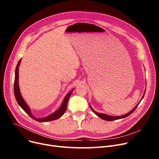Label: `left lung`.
I'll list each match as a JSON object with an SVG mask.
<instances>
[{
  "label": "left lung",
  "instance_id": "left-lung-1",
  "mask_svg": "<svg viewBox=\"0 0 159 159\" xmlns=\"http://www.w3.org/2000/svg\"><path fill=\"white\" fill-rule=\"evenodd\" d=\"M145 92H146V89H145V91H144V94H143V97H142L141 100H140V101H139V102L135 106V107L134 108H133V109L132 110H131V111H130L129 112H128V113L125 114V115H121V116H111V115H109L102 113H98V112L95 111L93 109L92 107H91V106L90 105V104H89V107H90V108H91V110L93 111V113H94L96 115H97V116H98V117H100V118L103 119V120H107V121H112V120H118V119H124V118H125V117H127L128 116H129V115H131L133 111H134L135 110L137 107L138 105L140 104V101H141L142 100H143V98H144Z\"/></svg>",
  "mask_w": 159,
  "mask_h": 159
}]
</instances>
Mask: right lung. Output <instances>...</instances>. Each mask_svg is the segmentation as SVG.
Returning <instances> with one entry per match:
<instances>
[{"label":"right lung","mask_w":159,"mask_h":159,"mask_svg":"<svg viewBox=\"0 0 159 159\" xmlns=\"http://www.w3.org/2000/svg\"><path fill=\"white\" fill-rule=\"evenodd\" d=\"M21 62V58L18 62L17 65H16V69H15V82H14V93H15V97L16 98V101L17 102L18 104L21 107L22 109L26 112L28 115L30 116L31 118L33 119H34L35 120L40 122H48V121H52V120H55L58 119H59L60 117L64 115L66 110V107H67V104H68V100L72 93V91H73L74 89H71L70 92L66 95L64 97L63 101L62 102L61 106L59 107L58 109H57L56 111H55L52 114H50L45 117L43 118H38L35 116L33 115L31 113V110L30 109V107L27 104L26 101H24V99L22 97L20 88H19V66Z\"/></svg>","instance_id":"right-lung-1"}]
</instances>
